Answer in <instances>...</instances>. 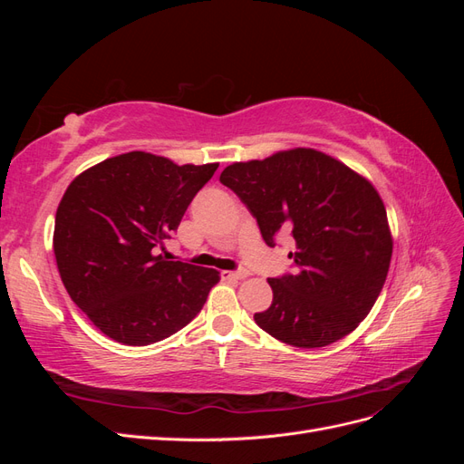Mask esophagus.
<instances>
[{"instance_id": "obj_1", "label": "esophagus", "mask_w": 464, "mask_h": 464, "mask_svg": "<svg viewBox=\"0 0 464 464\" xmlns=\"http://www.w3.org/2000/svg\"><path fill=\"white\" fill-rule=\"evenodd\" d=\"M224 278H232V280H244L249 276V273L246 269H237V271H222Z\"/></svg>"}]
</instances>
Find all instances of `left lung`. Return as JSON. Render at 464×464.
Returning a JSON list of instances; mask_svg holds the SVG:
<instances>
[{
	"label": "left lung",
	"instance_id": "obj_1",
	"mask_svg": "<svg viewBox=\"0 0 464 464\" xmlns=\"http://www.w3.org/2000/svg\"><path fill=\"white\" fill-rule=\"evenodd\" d=\"M257 220L266 246L290 232L294 273L269 278L273 304L256 314L276 341L319 348L341 341L382 292L392 240L385 205L366 178L314 149L234 162L220 174Z\"/></svg>",
	"mask_w": 464,
	"mask_h": 464
}]
</instances>
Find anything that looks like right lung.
<instances>
[{"label": "right lung", "instance_id": "add662e5", "mask_svg": "<svg viewBox=\"0 0 464 464\" xmlns=\"http://www.w3.org/2000/svg\"><path fill=\"white\" fill-rule=\"evenodd\" d=\"M217 168L133 150L89 168L65 189L55 263L69 296L110 339L147 346L201 312L218 271L166 261L159 246Z\"/></svg>", "mask_w": 464, "mask_h": 464}]
</instances>
